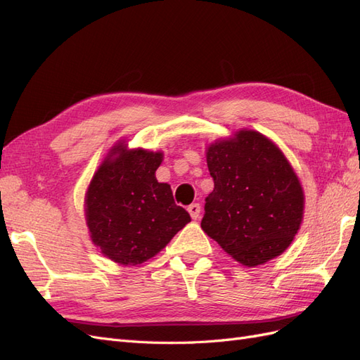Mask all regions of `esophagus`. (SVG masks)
I'll return each mask as SVG.
<instances>
[{"mask_svg": "<svg viewBox=\"0 0 360 360\" xmlns=\"http://www.w3.org/2000/svg\"><path fill=\"white\" fill-rule=\"evenodd\" d=\"M188 212H189V214L192 216V219H198V217H200V212H201V207H200V204H197V202H192V204L188 207Z\"/></svg>", "mask_w": 360, "mask_h": 360, "instance_id": "1", "label": "esophagus"}]
</instances>
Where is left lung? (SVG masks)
<instances>
[{"label":"left lung","instance_id":"8db88e82","mask_svg":"<svg viewBox=\"0 0 360 360\" xmlns=\"http://www.w3.org/2000/svg\"><path fill=\"white\" fill-rule=\"evenodd\" d=\"M207 150L214 189L201 228L238 263L263 264L292 242L303 216V192L281 150L254 130Z\"/></svg>","mask_w":360,"mask_h":360}]
</instances>
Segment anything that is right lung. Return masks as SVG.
<instances>
[{"mask_svg": "<svg viewBox=\"0 0 360 360\" xmlns=\"http://www.w3.org/2000/svg\"><path fill=\"white\" fill-rule=\"evenodd\" d=\"M86 192V225L93 243L115 263L136 266L155 257L181 228L189 213L174 202L169 184L155 172L162 153L114 148Z\"/></svg>", "mask_w": 360, "mask_h": 360, "instance_id": "1", "label": "right lung"}]
</instances>
